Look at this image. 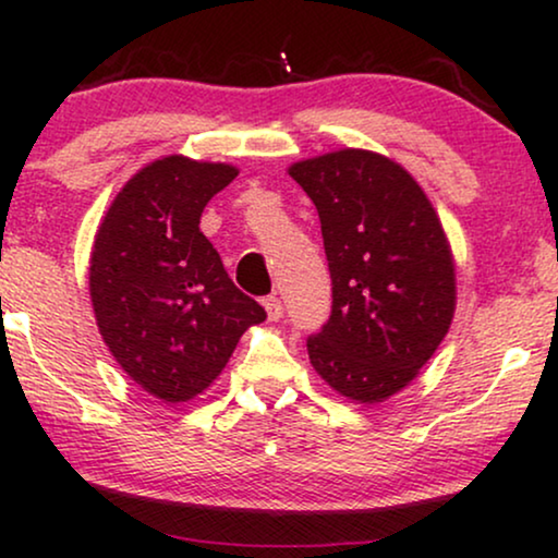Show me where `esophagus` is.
Listing matches in <instances>:
<instances>
[{
  "label": "esophagus",
  "mask_w": 558,
  "mask_h": 558,
  "mask_svg": "<svg viewBox=\"0 0 558 558\" xmlns=\"http://www.w3.org/2000/svg\"><path fill=\"white\" fill-rule=\"evenodd\" d=\"M264 310H266V317L271 319V323H277V319L281 317V312H284V307H281V300L277 294H269L264 300Z\"/></svg>",
  "instance_id": "esophagus-1"
}]
</instances>
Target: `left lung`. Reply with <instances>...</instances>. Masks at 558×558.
Segmentation results:
<instances>
[{
	"instance_id": "left-lung-1",
	"label": "left lung",
	"mask_w": 558,
	"mask_h": 558,
	"mask_svg": "<svg viewBox=\"0 0 558 558\" xmlns=\"http://www.w3.org/2000/svg\"><path fill=\"white\" fill-rule=\"evenodd\" d=\"M289 174L315 203L332 277V315L307 340L312 368L355 403L391 399L454 317V256L437 210L399 162L371 149L302 159Z\"/></svg>"
}]
</instances>
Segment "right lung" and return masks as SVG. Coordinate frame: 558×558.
Returning a JSON list of instances; mask_svg holds the SVG:
<instances>
[{"mask_svg":"<svg viewBox=\"0 0 558 558\" xmlns=\"http://www.w3.org/2000/svg\"><path fill=\"white\" fill-rule=\"evenodd\" d=\"M239 167L167 155L144 165L98 226L88 292L98 332L134 384L165 403L203 393L266 312L201 231Z\"/></svg>","mask_w":558,"mask_h":558,"instance_id":"right-lung-1","label":"right lung"}]
</instances>
